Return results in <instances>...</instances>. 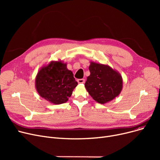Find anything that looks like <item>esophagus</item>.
Returning a JSON list of instances; mask_svg holds the SVG:
<instances>
[{"label": "esophagus", "mask_w": 160, "mask_h": 160, "mask_svg": "<svg viewBox=\"0 0 160 160\" xmlns=\"http://www.w3.org/2000/svg\"><path fill=\"white\" fill-rule=\"evenodd\" d=\"M78 82L79 83H85V80L84 79H78Z\"/></svg>", "instance_id": "esophagus-1"}]
</instances>
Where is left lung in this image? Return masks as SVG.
I'll return each mask as SVG.
<instances>
[{
	"label": "left lung",
	"mask_w": 160,
	"mask_h": 160,
	"mask_svg": "<svg viewBox=\"0 0 160 160\" xmlns=\"http://www.w3.org/2000/svg\"><path fill=\"white\" fill-rule=\"evenodd\" d=\"M90 75L85 88L88 93L100 104H106L118 96L122 89L121 74L108 65L91 62Z\"/></svg>",
	"instance_id": "8db88e82"
}]
</instances>
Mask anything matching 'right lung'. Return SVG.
I'll use <instances>...</instances> for the list:
<instances>
[{
	"instance_id": "obj_1",
	"label": "right lung",
	"mask_w": 160,
	"mask_h": 160,
	"mask_svg": "<svg viewBox=\"0 0 160 160\" xmlns=\"http://www.w3.org/2000/svg\"><path fill=\"white\" fill-rule=\"evenodd\" d=\"M73 73L61 60L51 61L38 72L35 80L36 91L40 97L54 104L68 101L77 86Z\"/></svg>"
}]
</instances>
